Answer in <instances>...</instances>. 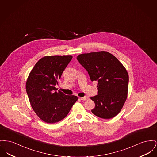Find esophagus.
Segmentation results:
<instances>
[{"label": "esophagus", "instance_id": "esophagus-1", "mask_svg": "<svg viewBox=\"0 0 157 157\" xmlns=\"http://www.w3.org/2000/svg\"><path fill=\"white\" fill-rule=\"evenodd\" d=\"M80 99H81V100H82V101H85V100H88V97H81Z\"/></svg>", "mask_w": 157, "mask_h": 157}]
</instances>
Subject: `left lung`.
I'll list each match as a JSON object with an SVG mask.
<instances>
[{
  "label": "left lung",
  "instance_id": "left-lung-1",
  "mask_svg": "<svg viewBox=\"0 0 157 157\" xmlns=\"http://www.w3.org/2000/svg\"><path fill=\"white\" fill-rule=\"evenodd\" d=\"M77 60L87 71L91 81L97 82V95L91 97L95 116L109 119L117 115L126 100L129 75L119 60L102 51L78 56Z\"/></svg>",
  "mask_w": 157,
  "mask_h": 157
}]
</instances>
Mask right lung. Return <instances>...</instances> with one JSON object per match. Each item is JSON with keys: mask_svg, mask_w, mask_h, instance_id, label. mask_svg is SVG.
Listing matches in <instances>:
<instances>
[{"mask_svg": "<svg viewBox=\"0 0 157 157\" xmlns=\"http://www.w3.org/2000/svg\"><path fill=\"white\" fill-rule=\"evenodd\" d=\"M72 56H45L31 70L26 83V91L33 109L40 119L47 123L63 119L78 100L74 95L56 91L65 68Z\"/></svg>", "mask_w": 157, "mask_h": 157, "instance_id": "obj_1", "label": "right lung"}]
</instances>
